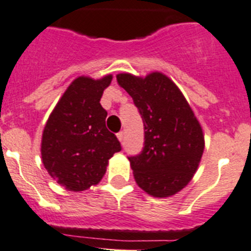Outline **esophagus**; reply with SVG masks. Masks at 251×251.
I'll use <instances>...</instances> for the list:
<instances>
[{"label":"esophagus","mask_w":251,"mask_h":251,"mask_svg":"<svg viewBox=\"0 0 251 251\" xmlns=\"http://www.w3.org/2000/svg\"><path fill=\"white\" fill-rule=\"evenodd\" d=\"M118 139L120 142L124 141V139H125V132H124V131H120V132L118 133Z\"/></svg>","instance_id":"esophagus-1"}]
</instances>
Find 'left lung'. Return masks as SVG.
Wrapping results in <instances>:
<instances>
[{
	"label": "left lung",
	"instance_id": "left-lung-1",
	"mask_svg": "<svg viewBox=\"0 0 251 251\" xmlns=\"http://www.w3.org/2000/svg\"><path fill=\"white\" fill-rule=\"evenodd\" d=\"M116 79L144 120V150L128 157L135 181L156 198L175 196L198 170L204 151L202 126L178 86L163 73H120Z\"/></svg>",
	"mask_w": 251,
	"mask_h": 251
}]
</instances>
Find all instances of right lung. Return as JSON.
<instances>
[{"label":"right lung","mask_w":251,"mask_h":251,"mask_svg":"<svg viewBox=\"0 0 251 251\" xmlns=\"http://www.w3.org/2000/svg\"><path fill=\"white\" fill-rule=\"evenodd\" d=\"M111 80V74L74 79L44 126L42 162L51 178L68 191H85L99 183L109 160L121 150L106 128L107 112L100 104Z\"/></svg>","instance_id":"add662e5"}]
</instances>
